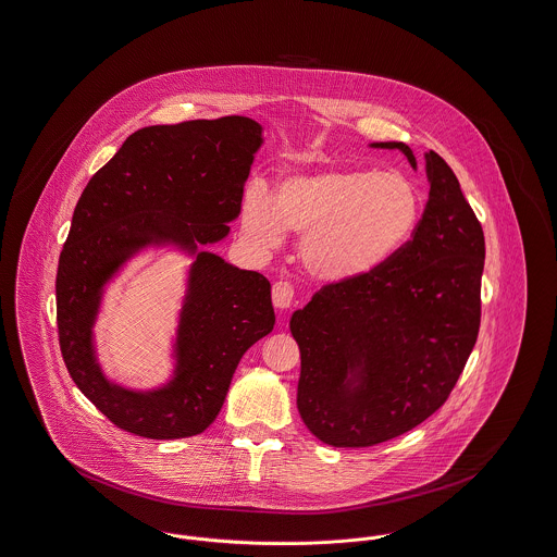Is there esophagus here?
Listing matches in <instances>:
<instances>
[{
	"label": "esophagus",
	"instance_id": "34e87169",
	"mask_svg": "<svg viewBox=\"0 0 557 557\" xmlns=\"http://www.w3.org/2000/svg\"><path fill=\"white\" fill-rule=\"evenodd\" d=\"M272 301L278 310H287L294 304V287L287 281H278L272 287Z\"/></svg>",
	"mask_w": 557,
	"mask_h": 557
}]
</instances>
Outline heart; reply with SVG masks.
Wrapping results in <instances>:
<instances>
[{
	"mask_svg": "<svg viewBox=\"0 0 557 557\" xmlns=\"http://www.w3.org/2000/svg\"><path fill=\"white\" fill-rule=\"evenodd\" d=\"M420 222V194L395 171L327 169L285 177L274 196L260 187L243 202V234L263 251L285 232L301 234L299 261L323 283L368 276L391 260Z\"/></svg>",
	"mask_w": 557,
	"mask_h": 557,
	"instance_id": "heart-1",
	"label": "heart"
}]
</instances>
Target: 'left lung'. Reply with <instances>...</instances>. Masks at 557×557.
I'll return each instance as SVG.
<instances>
[{
    "label": "left lung",
    "mask_w": 557,
    "mask_h": 557,
    "mask_svg": "<svg viewBox=\"0 0 557 557\" xmlns=\"http://www.w3.org/2000/svg\"><path fill=\"white\" fill-rule=\"evenodd\" d=\"M399 149L401 141L371 144ZM429 200L391 260L325 285L292 314L301 355L297 409L334 447H370L442 408L475 346L482 317L483 230L444 158L424 153Z\"/></svg>",
    "instance_id": "obj_1"
}]
</instances>
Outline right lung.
I'll return each instance as SVG.
<instances>
[{"mask_svg": "<svg viewBox=\"0 0 557 557\" xmlns=\"http://www.w3.org/2000/svg\"><path fill=\"white\" fill-rule=\"evenodd\" d=\"M261 124L245 115L148 126L99 169L75 205L59 258L57 325L75 386L115 426L148 440L200 435L220 413L243 355L274 330L268 278L205 251L230 234ZM173 248L193 258L160 387L131 389L98 363L94 325L107 285L135 255Z\"/></svg>", "mask_w": 557, "mask_h": 557, "instance_id": "1", "label": "right lung"}]
</instances>
